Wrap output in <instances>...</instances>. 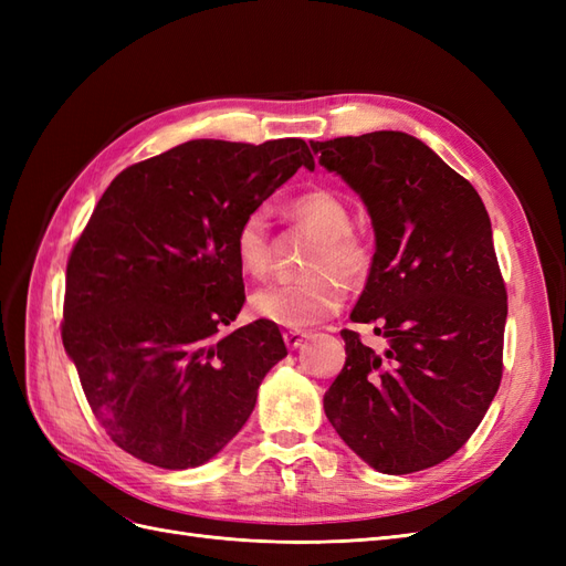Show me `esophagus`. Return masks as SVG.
<instances>
[{
	"label": "esophagus",
	"mask_w": 566,
	"mask_h": 566,
	"mask_svg": "<svg viewBox=\"0 0 566 566\" xmlns=\"http://www.w3.org/2000/svg\"><path fill=\"white\" fill-rule=\"evenodd\" d=\"M306 337H310V335H306L304 331H285V333H283V339H285L287 349H297Z\"/></svg>",
	"instance_id": "1"
}]
</instances>
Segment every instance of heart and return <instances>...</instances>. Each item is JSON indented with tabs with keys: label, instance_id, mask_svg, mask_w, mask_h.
<instances>
[{
	"label": "heart",
	"instance_id": "heart-1",
	"mask_svg": "<svg viewBox=\"0 0 566 566\" xmlns=\"http://www.w3.org/2000/svg\"><path fill=\"white\" fill-rule=\"evenodd\" d=\"M293 214L318 238L306 260L312 276L262 287L252 295V312L264 321L300 331L339 310L345 300L342 283L349 287L366 283L373 269V243L352 227L347 202L328 188H312L293 198ZM233 252L248 276L264 279L271 271V219L264 208L245 212L233 235Z\"/></svg>",
	"mask_w": 566,
	"mask_h": 566
}]
</instances>
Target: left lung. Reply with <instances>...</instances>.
<instances>
[{
	"label": "left lung",
	"instance_id": "1",
	"mask_svg": "<svg viewBox=\"0 0 566 566\" xmlns=\"http://www.w3.org/2000/svg\"><path fill=\"white\" fill-rule=\"evenodd\" d=\"M321 165L364 198L378 250L352 321L345 366L323 408L370 468L410 474L451 458L503 378L507 290L474 186L416 136L370 132L314 142Z\"/></svg>",
	"mask_w": 566,
	"mask_h": 566
}]
</instances>
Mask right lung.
<instances>
[{
	"mask_svg": "<svg viewBox=\"0 0 566 566\" xmlns=\"http://www.w3.org/2000/svg\"><path fill=\"white\" fill-rule=\"evenodd\" d=\"M302 165L314 167L302 139H196L129 165L101 196L67 256L61 337L129 455L198 468L250 418L287 349L264 318L224 333L245 304L233 235Z\"/></svg>",
	"mask_w": 566,
	"mask_h": 566,
	"instance_id": "1",
	"label": "right lung"
}]
</instances>
